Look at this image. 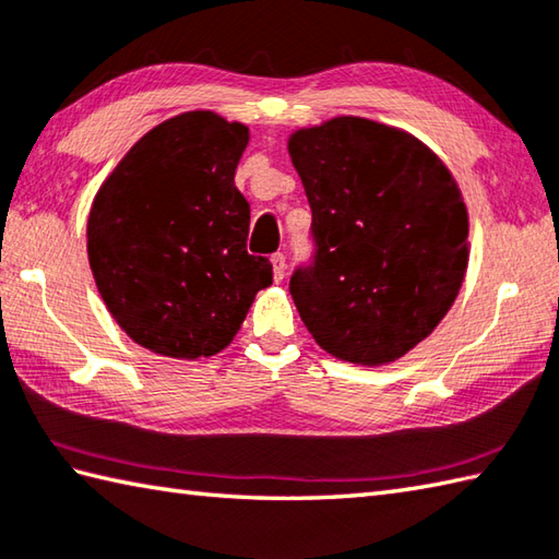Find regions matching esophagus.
Instances as JSON below:
<instances>
[{
	"mask_svg": "<svg viewBox=\"0 0 559 559\" xmlns=\"http://www.w3.org/2000/svg\"><path fill=\"white\" fill-rule=\"evenodd\" d=\"M270 260H272V267H275V282H282L284 270H287V260H284L282 252H275V255H272Z\"/></svg>",
	"mask_w": 559,
	"mask_h": 559,
	"instance_id": "34e87169",
	"label": "esophagus"
}]
</instances>
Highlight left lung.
I'll use <instances>...</instances> for the list:
<instances>
[{
	"instance_id": "1",
	"label": "left lung",
	"mask_w": 559,
	"mask_h": 559,
	"mask_svg": "<svg viewBox=\"0 0 559 559\" xmlns=\"http://www.w3.org/2000/svg\"><path fill=\"white\" fill-rule=\"evenodd\" d=\"M287 148L316 243L289 282L304 325L338 360H399L465 280L469 218L455 177L411 133L360 116L294 131Z\"/></svg>"
}]
</instances>
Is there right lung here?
<instances>
[{
    "label": "right lung",
    "instance_id": "obj_1",
    "mask_svg": "<svg viewBox=\"0 0 559 559\" xmlns=\"http://www.w3.org/2000/svg\"><path fill=\"white\" fill-rule=\"evenodd\" d=\"M248 126L187 111L148 131L94 197L87 255L114 321L151 353L224 350L272 284L250 255V204L234 182Z\"/></svg>",
    "mask_w": 559,
    "mask_h": 559
}]
</instances>
